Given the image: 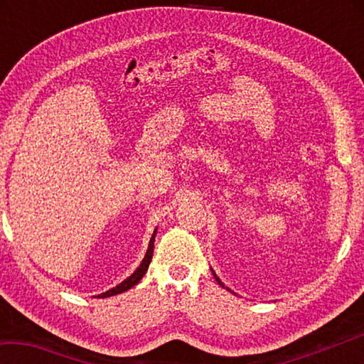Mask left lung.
<instances>
[{
  "instance_id": "obj_1",
  "label": "left lung",
  "mask_w": 364,
  "mask_h": 364,
  "mask_svg": "<svg viewBox=\"0 0 364 364\" xmlns=\"http://www.w3.org/2000/svg\"><path fill=\"white\" fill-rule=\"evenodd\" d=\"M210 269H212V268H210ZM212 273H213V276H215V279H217V281H218V284H220V286H221V287H225V289H226V291H230V292H232V291H231V289H230V287H226V286H225V284H223V282H221V279H220V278H218V276H217V274H215V271H213V269H212ZM232 294H234V292H232Z\"/></svg>"
}]
</instances>
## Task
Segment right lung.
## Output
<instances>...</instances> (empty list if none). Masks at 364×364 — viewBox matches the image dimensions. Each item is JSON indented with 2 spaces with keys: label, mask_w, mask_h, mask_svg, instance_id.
Masks as SVG:
<instances>
[{
  "label": "right lung",
  "mask_w": 364,
  "mask_h": 364,
  "mask_svg": "<svg viewBox=\"0 0 364 364\" xmlns=\"http://www.w3.org/2000/svg\"><path fill=\"white\" fill-rule=\"evenodd\" d=\"M156 234H157V228H156V230H154V234H152V237H151V241H149V247H147V252H146V255H144V258H143V262H141L139 267L133 271V274L128 276V278H127L125 281H122L120 284H117L115 287L109 289V291H106V292L97 294V295H95V297H97V299H106V297H110V295L122 294V292L128 291V289H132L133 286H136L138 282H139L141 279H143V276L146 274V271H147V268H149V263H151V260H152L154 241H156Z\"/></svg>",
  "instance_id": "obj_1"
}]
</instances>
